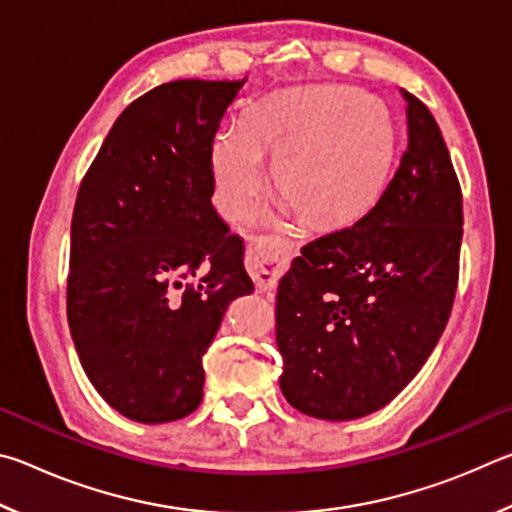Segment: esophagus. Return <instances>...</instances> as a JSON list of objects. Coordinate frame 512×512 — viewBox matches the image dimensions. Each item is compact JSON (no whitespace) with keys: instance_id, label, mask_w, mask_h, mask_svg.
<instances>
[{"instance_id":"1","label":"esophagus","mask_w":512,"mask_h":512,"mask_svg":"<svg viewBox=\"0 0 512 512\" xmlns=\"http://www.w3.org/2000/svg\"><path fill=\"white\" fill-rule=\"evenodd\" d=\"M293 253H296V246L289 239L262 237L255 241L246 253V268L255 287L259 291H273L282 273L287 271Z\"/></svg>"}]
</instances>
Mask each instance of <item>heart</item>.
Here are the masks:
<instances>
[{"mask_svg":"<svg viewBox=\"0 0 512 512\" xmlns=\"http://www.w3.org/2000/svg\"><path fill=\"white\" fill-rule=\"evenodd\" d=\"M391 155L393 126L375 99L343 85L289 90L216 137V194L225 214L244 219L264 189L262 158H273L277 189L309 223L343 225L375 201Z\"/></svg>","mask_w":512,"mask_h":512,"instance_id":"b5f03b06","label":"heart"}]
</instances>
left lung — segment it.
I'll return each instance as SVG.
<instances>
[{"instance_id": "obj_1", "label": "left lung", "mask_w": 512, "mask_h": 512, "mask_svg": "<svg viewBox=\"0 0 512 512\" xmlns=\"http://www.w3.org/2000/svg\"><path fill=\"white\" fill-rule=\"evenodd\" d=\"M406 146L357 223L302 248L280 280L275 341L287 402L320 420L379 411L418 375L452 314L463 194L429 108L402 88Z\"/></svg>"}]
</instances>
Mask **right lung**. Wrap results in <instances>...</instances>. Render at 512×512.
Instances as JSON below:
<instances>
[{"label":"right lung","mask_w":512,"mask_h":512,"mask_svg":"<svg viewBox=\"0 0 512 512\" xmlns=\"http://www.w3.org/2000/svg\"><path fill=\"white\" fill-rule=\"evenodd\" d=\"M244 81L180 79L121 112L72 214L67 323L85 375L135 422L203 400V354L253 293L244 239L214 212L212 149Z\"/></svg>","instance_id":"right-lung-1"}]
</instances>
